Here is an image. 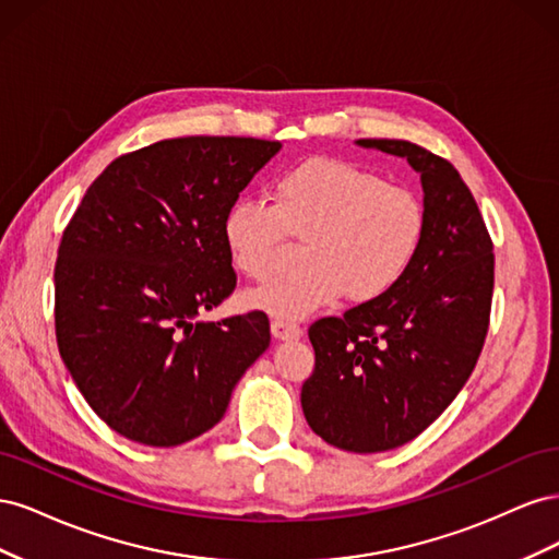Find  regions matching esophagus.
<instances>
[{
  "instance_id": "1",
  "label": "esophagus",
  "mask_w": 559,
  "mask_h": 559,
  "mask_svg": "<svg viewBox=\"0 0 559 559\" xmlns=\"http://www.w3.org/2000/svg\"><path fill=\"white\" fill-rule=\"evenodd\" d=\"M270 329H273V335L277 337V341H298V337L302 335V329L298 324H294V321H284V319H273Z\"/></svg>"
}]
</instances>
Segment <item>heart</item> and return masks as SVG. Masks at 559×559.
Listing matches in <instances>:
<instances>
[{
    "label": "heart",
    "instance_id": "b5f03b06",
    "mask_svg": "<svg viewBox=\"0 0 559 559\" xmlns=\"http://www.w3.org/2000/svg\"><path fill=\"white\" fill-rule=\"evenodd\" d=\"M427 212L408 186L337 158H310L270 186V205L235 200L222 218L233 267L265 280L286 235L302 240L294 275L270 282L251 302L300 319L343 296L357 306L392 294L413 267L425 240Z\"/></svg>",
    "mask_w": 559,
    "mask_h": 559
}]
</instances>
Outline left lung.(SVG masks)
<instances>
[{"label":"left lung","mask_w":559,"mask_h":559,"mask_svg":"<svg viewBox=\"0 0 559 559\" xmlns=\"http://www.w3.org/2000/svg\"><path fill=\"white\" fill-rule=\"evenodd\" d=\"M419 173L427 228L396 289L314 321V370L300 403L333 448L384 452L413 441L476 368L489 326L495 253L480 210L452 163L405 140H359Z\"/></svg>","instance_id":"8db88e82"}]
</instances>
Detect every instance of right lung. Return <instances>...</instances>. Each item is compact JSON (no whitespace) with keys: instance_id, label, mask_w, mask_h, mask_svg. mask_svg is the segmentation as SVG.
I'll list each match as a JSON object with an SVG mask.
<instances>
[{"instance_id":"right-lung-1","label":"right lung","mask_w":559,"mask_h":559,"mask_svg":"<svg viewBox=\"0 0 559 559\" xmlns=\"http://www.w3.org/2000/svg\"><path fill=\"white\" fill-rule=\"evenodd\" d=\"M282 148L177 138L118 156L83 195L56 261V337L79 392L130 441L173 448L224 417L270 345L259 310L198 321L235 289L222 218Z\"/></svg>"}]
</instances>
